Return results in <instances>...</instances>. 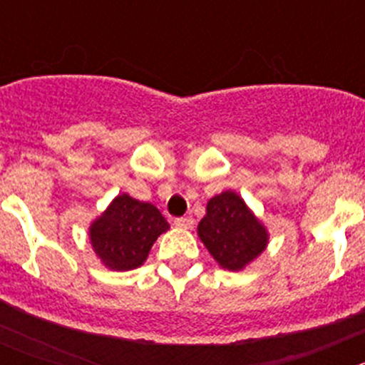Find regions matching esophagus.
Here are the masks:
<instances>
[{"label": "esophagus", "mask_w": 365, "mask_h": 365, "mask_svg": "<svg viewBox=\"0 0 365 365\" xmlns=\"http://www.w3.org/2000/svg\"><path fill=\"white\" fill-rule=\"evenodd\" d=\"M175 226L178 227H185V230H189V227L194 226V219L190 215L187 217H176L175 219Z\"/></svg>", "instance_id": "obj_1"}]
</instances>
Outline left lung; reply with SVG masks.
<instances>
[{
    "label": "left lung",
    "instance_id": "obj_1",
    "mask_svg": "<svg viewBox=\"0 0 365 365\" xmlns=\"http://www.w3.org/2000/svg\"><path fill=\"white\" fill-rule=\"evenodd\" d=\"M197 233L217 263L240 270L267 247V231L251 210L231 190L212 197Z\"/></svg>",
    "mask_w": 365,
    "mask_h": 365
}]
</instances>
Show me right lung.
Returning <instances> with one entry per match:
<instances>
[{
	"mask_svg": "<svg viewBox=\"0 0 365 365\" xmlns=\"http://www.w3.org/2000/svg\"><path fill=\"white\" fill-rule=\"evenodd\" d=\"M169 230L152 203L120 194L90 227L91 244L106 267L125 272L141 267L153 242Z\"/></svg>",
	"mask_w": 365,
	"mask_h": 365,
	"instance_id": "add662e5",
	"label": "right lung"
}]
</instances>
